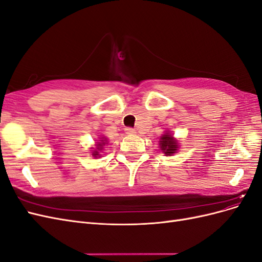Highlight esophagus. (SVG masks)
Instances as JSON below:
<instances>
[{
	"instance_id": "obj_1",
	"label": "esophagus",
	"mask_w": 262,
	"mask_h": 262,
	"mask_svg": "<svg viewBox=\"0 0 262 262\" xmlns=\"http://www.w3.org/2000/svg\"><path fill=\"white\" fill-rule=\"evenodd\" d=\"M125 133L126 134H134V133H137V132H136V130H134L133 128H130V126H128V128H125Z\"/></svg>"
}]
</instances>
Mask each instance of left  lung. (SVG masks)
<instances>
[{
    "instance_id": "8db88e82",
    "label": "left lung",
    "mask_w": 262,
    "mask_h": 262,
    "mask_svg": "<svg viewBox=\"0 0 262 262\" xmlns=\"http://www.w3.org/2000/svg\"><path fill=\"white\" fill-rule=\"evenodd\" d=\"M161 149L165 153V155H172L173 153L176 152L178 148V144L177 142L173 140V138L169 134H164L161 139Z\"/></svg>"
}]
</instances>
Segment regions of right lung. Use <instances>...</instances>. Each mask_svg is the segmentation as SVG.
Segmentation results:
<instances>
[{"mask_svg": "<svg viewBox=\"0 0 262 262\" xmlns=\"http://www.w3.org/2000/svg\"><path fill=\"white\" fill-rule=\"evenodd\" d=\"M106 143V140H101L100 142H97V149H95L93 152L94 157H97L99 155V150L102 149V145Z\"/></svg>", "mask_w": 262, "mask_h": 262, "instance_id": "right-lung-1", "label": "right lung"}]
</instances>
